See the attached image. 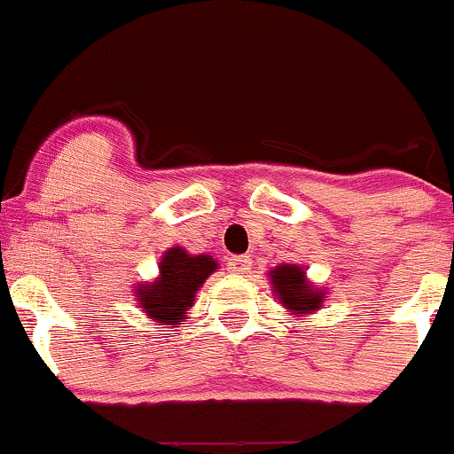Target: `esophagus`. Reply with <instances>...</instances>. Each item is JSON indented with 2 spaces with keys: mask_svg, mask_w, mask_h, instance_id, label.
I'll return each mask as SVG.
<instances>
[{
  "mask_svg": "<svg viewBox=\"0 0 454 454\" xmlns=\"http://www.w3.org/2000/svg\"><path fill=\"white\" fill-rule=\"evenodd\" d=\"M250 266H252V259L247 254L231 256L230 259V270L239 272V275H246V272H250Z\"/></svg>",
  "mask_w": 454,
  "mask_h": 454,
  "instance_id": "esophagus-1",
  "label": "esophagus"
}]
</instances>
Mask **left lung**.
Wrapping results in <instances>:
<instances>
[{"mask_svg":"<svg viewBox=\"0 0 454 454\" xmlns=\"http://www.w3.org/2000/svg\"><path fill=\"white\" fill-rule=\"evenodd\" d=\"M270 277L275 295L284 307L291 309L293 314H311V311L320 307L323 293L309 286L302 268L293 266V263H288V266L284 263V266H277L270 272Z\"/></svg>","mask_w":454,"mask_h":454,"instance_id":"obj_1","label":"left lung"}]
</instances>
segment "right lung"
Instances as JSON below:
<instances>
[{
  "label": "right lung",
  "mask_w": 454,
  "mask_h": 454,
  "mask_svg": "<svg viewBox=\"0 0 454 454\" xmlns=\"http://www.w3.org/2000/svg\"><path fill=\"white\" fill-rule=\"evenodd\" d=\"M215 268L218 263L208 254L191 256L182 247H172L163 254L154 282L136 286V307L143 309L156 323H184L186 309L195 302V291Z\"/></svg>",
  "instance_id": "right-lung-1"
}]
</instances>
